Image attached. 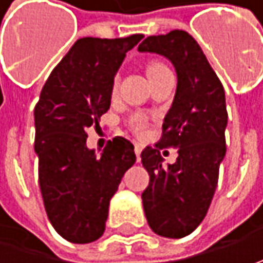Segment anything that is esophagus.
<instances>
[{"instance_id":"34e87169","label":"esophagus","mask_w":263,"mask_h":263,"mask_svg":"<svg viewBox=\"0 0 263 263\" xmlns=\"http://www.w3.org/2000/svg\"><path fill=\"white\" fill-rule=\"evenodd\" d=\"M135 152H136L137 162L140 161V152H142V145L140 143H135Z\"/></svg>"}]
</instances>
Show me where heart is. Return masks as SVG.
Returning a JSON list of instances; mask_svg holds the SVG:
<instances>
[{
  "label": "heart",
  "mask_w": 263,
  "mask_h": 263,
  "mask_svg": "<svg viewBox=\"0 0 263 263\" xmlns=\"http://www.w3.org/2000/svg\"><path fill=\"white\" fill-rule=\"evenodd\" d=\"M165 70H168V67L165 66V64H162V63H159V61H152V63H149V66H147L146 68L149 79H152L154 76H157V74L165 71ZM118 83H120V76L117 74V76L114 77V80H112V86H111V93H112V95H116L117 93ZM146 117L143 116V114H136V116H133L130 118V127H132L136 133H143L145 128H146Z\"/></svg>",
  "instance_id": "b5f03b06"
}]
</instances>
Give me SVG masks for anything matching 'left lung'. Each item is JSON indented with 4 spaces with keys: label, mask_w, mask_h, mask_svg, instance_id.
Instances as JSON below:
<instances>
[{
    "label": "left lung",
    "mask_w": 263,
    "mask_h": 263,
    "mask_svg": "<svg viewBox=\"0 0 263 263\" xmlns=\"http://www.w3.org/2000/svg\"><path fill=\"white\" fill-rule=\"evenodd\" d=\"M140 52L167 57L177 71V90L164 118L162 136L142 152L149 186L142 193L147 224L158 236L181 238L202 222L215 193L226 157V93L202 48L184 30L147 36ZM176 147L174 164L162 165L160 151Z\"/></svg>",
    "instance_id": "8db88e82"
}]
</instances>
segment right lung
Instances as JSON below:
<instances>
[{
  "instance_id": "1",
  "label": "right lung",
  "mask_w": 263,
  "mask_h": 263,
  "mask_svg": "<svg viewBox=\"0 0 263 263\" xmlns=\"http://www.w3.org/2000/svg\"><path fill=\"white\" fill-rule=\"evenodd\" d=\"M143 35L82 37L49 74L35 106L39 186L52 227L71 243H90L105 231L109 200L136 161L124 137L108 140L101 157L86 146L87 128L111 105V86L127 51Z\"/></svg>"
}]
</instances>
